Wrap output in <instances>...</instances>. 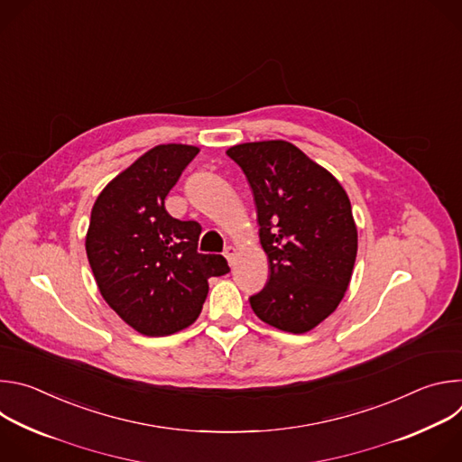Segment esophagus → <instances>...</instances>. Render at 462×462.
Returning <instances> with one entry per match:
<instances>
[{
    "label": "esophagus",
    "mask_w": 462,
    "mask_h": 462,
    "mask_svg": "<svg viewBox=\"0 0 462 462\" xmlns=\"http://www.w3.org/2000/svg\"><path fill=\"white\" fill-rule=\"evenodd\" d=\"M236 255H237V248H234V246H226V248H225V257L228 259L230 265H234Z\"/></svg>",
    "instance_id": "esophagus-1"
}]
</instances>
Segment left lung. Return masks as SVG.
<instances>
[{
	"label": "left lung",
	"mask_w": 462,
	"mask_h": 462,
	"mask_svg": "<svg viewBox=\"0 0 462 462\" xmlns=\"http://www.w3.org/2000/svg\"><path fill=\"white\" fill-rule=\"evenodd\" d=\"M254 193L269 282L250 296L259 319L303 335L340 305L358 250L351 201L323 166L287 141L226 150Z\"/></svg>",
	"instance_id": "8db88e82"
}]
</instances>
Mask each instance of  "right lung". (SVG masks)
Returning <instances> with one entry per match:
<instances>
[{"mask_svg":"<svg viewBox=\"0 0 462 462\" xmlns=\"http://www.w3.org/2000/svg\"><path fill=\"white\" fill-rule=\"evenodd\" d=\"M199 153L159 144L118 173L97 197L86 252L107 305L135 331L168 337L201 314L208 280L230 273L217 254H199L201 225L179 221L164 199Z\"/></svg>","mask_w":462,"mask_h":462,"instance_id":"1","label":"right lung"}]
</instances>
